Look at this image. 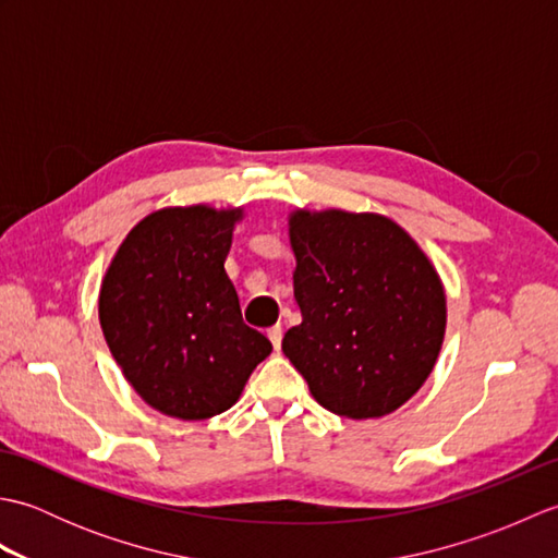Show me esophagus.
<instances>
[{"instance_id":"obj_1","label":"esophagus","mask_w":558,"mask_h":558,"mask_svg":"<svg viewBox=\"0 0 558 558\" xmlns=\"http://www.w3.org/2000/svg\"><path fill=\"white\" fill-rule=\"evenodd\" d=\"M268 338H270V342H272V348L280 350V342H282V328H280V326H272V328H268Z\"/></svg>"}]
</instances>
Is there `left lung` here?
<instances>
[{"label":"left lung","instance_id":"obj_1","mask_svg":"<svg viewBox=\"0 0 558 558\" xmlns=\"http://www.w3.org/2000/svg\"><path fill=\"white\" fill-rule=\"evenodd\" d=\"M288 234L302 324L282 338L286 357L340 417L396 412L429 378L446 336L429 256L378 213L298 208Z\"/></svg>","mask_w":558,"mask_h":558}]
</instances>
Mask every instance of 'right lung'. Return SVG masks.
<instances>
[{
    "mask_svg": "<svg viewBox=\"0 0 558 558\" xmlns=\"http://www.w3.org/2000/svg\"><path fill=\"white\" fill-rule=\"evenodd\" d=\"M244 208L170 206L138 220L100 282L102 336L153 410L194 422L230 410L270 340L242 322L225 272Z\"/></svg>",
    "mask_w": 558,
    "mask_h": 558,
    "instance_id": "right-lung-1",
    "label": "right lung"
}]
</instances>
